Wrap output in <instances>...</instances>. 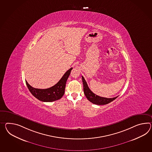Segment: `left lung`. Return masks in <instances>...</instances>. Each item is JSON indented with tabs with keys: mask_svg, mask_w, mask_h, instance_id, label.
Returning <instances> with one entry per match:
<instances>
[{
	"mask_svg": "<svg viewBox=\"0 0 152 152\" xmlns=\"http://www.w3.org/2000/svg\"><path fill=\"white\" fill-rule=\"evenodd\" d=\"M82 82L83 84L84 93L87 99L92 103L96 104V105H105L113 102V100H115L116 98L118 97V96H117L114 98H107L98 96L90 90L88 86L87 85V82L83 76H82Z\"/></svg>",
	"mask_w": 152,
	"mask_h": 152,
	"instance_id": "8db88e82",
	"label": "left lung"
}]
</instances>
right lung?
<instances>
[{
  "mask_svg": "<svg viewBox=\"0 0 152 152\" xmlns=\"http://www.w3.org/2000/svg\"><path fill=\"white\" fill-rule=\"evenodd\" d=\"M72 67L67 71L56 85L47 89H38L32 87L26 81V83L30 92L38 100L45 102H52L59 100L63 96L67 80L70 74Z\"/></svg>",
  "mask_w": 152,
  "mask_h": 152,
  "instance_id": "obj_1",
  "label": "right lung"
}]
</instances>
